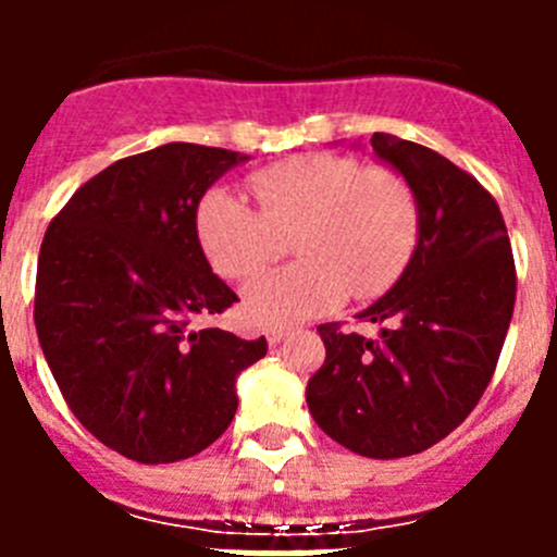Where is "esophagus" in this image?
I'll list each match as a JSON object with an SVG mask.
<instances>
[{
    "mask_svg": "<svg viewBox=\"0 0 557 557\" xmlns=\"http://www.w3.org/2000/svg\"><path fill=\"white\" fill-rule=\"evenodd\" d=\"M284 337H287V329H284V326H270L268 329V343H270V346H278V343H282Z\"/></svg>",
    "mask_w": 557,
    "mask_h": 557,
    "instance_id": "obj_1",
    "label": "esophagus"
}]
</instances>
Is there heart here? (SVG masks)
I'll list each match as a JSON object with an SVG mask.
<instances>
[{"label":"heart","mask_w":557,"mask_h":557,"mask_svg":"<svg viewBox=\"0 0 557 557\" xmlns=\"http://www.w3.org/2000/svg\"><path fill=\"white\" fill-rule=\"evenodd\" d=\"M253 203L209 189L195 206V234L214 273L243 282L284 253L298 262L256 278L245 314L262 326L329 312L343 298L368 301L405 273L421 231L410 181L337 152H304L248 175Z\"/></svg>","instance_id":"1"}]
</instances>
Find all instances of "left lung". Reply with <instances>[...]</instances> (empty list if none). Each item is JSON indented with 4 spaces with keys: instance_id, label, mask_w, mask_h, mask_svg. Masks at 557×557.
<instances>
[{
    "instance_id": "8db88e82",
    "label": "left lung",
    "mask_w": 557,
    "mask_h": 557,
    "mask_svg": "<svg viewBox=\"0 0 557 557\" xmlns=\"http://www.w3.org/2000/svg\"><path fill=\"white\" fill-rule=\"evenodd\" d=\"M371 147L416 189L418 245L391 293L359 312L382 326L376 339L318 326L326 359L307 405L339 446L393 460L444 441L476 407L513 318L516 264L499 206L474 175L387 133Z\"/></svg>"
}]
</instances>
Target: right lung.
Masks as SVG:
<instances>
[{
	"instance_id": "obj_1",
	"label": "right lung",
	"mask_w": 557,
	"mask_h": 557,
	"mask_svg": "<svg viewBox=\"0 0 557 557\" xmlns=\"http://www.w3.org/2000/svg\"><path fill=\"white\" fill-rule=\"evenodd\" d=\"M248 156L172 141L113 161L58 211L38 253L36 332L69 410L108 449L178 462L228 430L236 376L268 354L198 318L234 289L211 273L195 206Z\"/></svg>"
}]
</instances>
